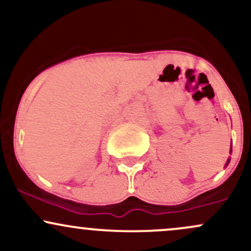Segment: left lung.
I'll return each mask as SVG.
<instances>
[{"mask_svg":"<svg viewBox=\"0 0 251 251\" xmlns=\"http://www.w3.org/2000/svg\"><path fill=\"white\" fill-rule=\"evenodd\" d=\"M230 152H232V149H231V148H230ZM229 162H230V158H229V159H227V162H226V166H227V164H229Z\"/></svg>","mask_w":251,"mask_h":251,"instance_id":"obj_1","label":"left lung"}]
</instances>
